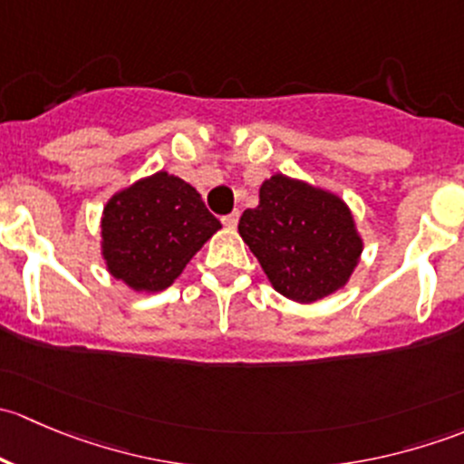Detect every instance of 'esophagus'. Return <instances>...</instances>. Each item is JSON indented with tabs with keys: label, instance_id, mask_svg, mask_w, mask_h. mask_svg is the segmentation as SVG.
<instances>
[{
	"label": "esophagus",
	"instance_id": "34e87169",
	"mask_svg": "<svg viewBox=\"0 0 464 464\" xmlns=\"http://www.w3.org/2000/svg\"><path fill=\"white\" fill-rule=\"evenodd\" d=\"M237 219H240V213H237V210H233V213L224 215L222 224H224V227H228V228H236L237 227Z\"/></svg>",
	"mask_w": 464,
	"mask_h": 464
}]
</instances>
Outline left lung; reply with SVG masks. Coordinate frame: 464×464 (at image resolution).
Listing matches in <instances>:
<instances>
[{"label":"left lung","mask_w":464,"mask_h":464,"mask_svg":"<svg viewBox=\"0 0 464 464\" xmlns=\"http://www.w3.org/2000/svg\"><path fill=\"white\" fill-rule=\"evenodd\" d=\"M237 231L276 292L298 303L343 287L362 256L348 206L285 175L260 186V204L242 213Z\"/></svg>","instance_id":"obj_1"}]
</instances>
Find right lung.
Masks as SVG:
<instances>
[{
	"instance_id": "obj_1",
	"label": "right lung",
	"mask_w": 464,
	"mask_h": 464,
	"mask_svg": "<svg viewBox=\"0 0 464 464\" xmlns=\"http://www.w3.org/2000/svg\"><path fill=\"white\" fill-rule=\"evenodd\" d=\"M222 227L184 179L157 172L110 199L102 213V258L114 278L159 292Z\"/></svg>"
}]
</instances>
